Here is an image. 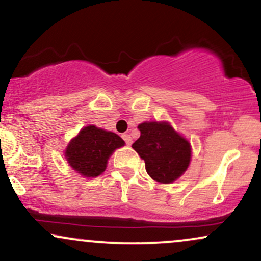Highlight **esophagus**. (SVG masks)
Here are the masks:
<instances>
[{
	"label": "esophagus",
	"instance_id": "obj_1",
	"mask_svg": "<svg viewBox=\"0 0 261 261\" xmlns=\"http://www.w3.org/2000/svg\"><path fill=\"white\" fill-rule=\"evenodd\" d=\"M122 139H124L125 142H126V145H131V143H133V139H131V136L128 134L122 135Z\"/></svg>",
	"mask_w": 261,
	"mask_h": 261
}]
</instances>
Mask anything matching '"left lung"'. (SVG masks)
I'll return each instance as SVG.
<instances>
[{"mask_svg": "<svg viewBox=\"0 0 261 261\" xmlns=\"http://www.w3.org/2000/svg\"><path fill=\"white\" fill-rule=\"evenodd\" d=\"M137 128L141 135L133 148L145 161L146 170L153 180L170 184L184 174L191 158L188 140L167 121H146Z\"/></svg>", "mask_w": 261, "mask_h": 261, "instance_id": "left-lung-1", "label": "left lung"}]
</instances>
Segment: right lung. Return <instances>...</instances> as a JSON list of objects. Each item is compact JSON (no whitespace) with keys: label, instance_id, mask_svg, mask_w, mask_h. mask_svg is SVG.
<instances>
[{"label":"right lung","instance_id":"obj_1","mask_svg":"<svg viewBox=\"0 0 261 261\" xmlns=\"http://www.w3.org/2000/svg\"><path fill=\"white\" fill-rule=\"evenodd\" d=\"M124 145V140L119 135L89 125L70 141L65 157L81 175L94 178L106 170L113 152Z\"/></svg>","mask_w":261,"mask_h":261}]
</instances>
